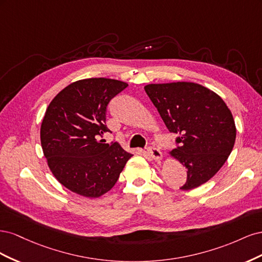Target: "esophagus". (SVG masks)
<instances>
[{
	"mask_svg": "<svg viewBox=\"0 0 262 262\" xmlns=\"http://www.w3.org/2000/svg\"><path fill=\"white\" fill-rule=\"evenodd\" d=\"M147 153H148V155L153 158V160H155V161H157V162H160L161 160H162V157H163V155H162V152L160 149H158L157 147H155V146H149L148 148H147Z\"/></svg>",
	"mask_w": 262,
	"mask_h": 262,
	"instance_id": "1",
	"label": "esophagus"
}]
</instances>
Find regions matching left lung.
Instances as JSON below:
<instances>
[{
  "instance_id": "8db88e82",
  "label": "left lung",
  "mask_w": 262,
  "mask_h": 262,
  "mask_svg": "<svg viewBox=\"0 0 262 262\" xmlns=\"http://www.w3.org/2000/svg\"><path fill=\"white\" fill-rule=\"evenodd\" d=\"M170 133L177 134L172 156L186 166L190 190L220 170L235 144L234 118L217 94L195 83L149 84L144 87Z\"/></svg>"
}]
</instances>
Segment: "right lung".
<instances>
[{
  "mask_svg": "<svg viewBox=\"0 0 262 262\" xmlns=\"http://www.w3.org/2000/svg\"><path fill=\"white\" fill-rule=\"evenodd\" d=\"M128 84L86 78L62 90L47 108L40 128L45 157L54 177L71 191L98 198L117 182L132 154L118 142L104 143L109 101Z\"/></svg>",
  "mask_w": 262,
  "mask_h": 262,
  "instance_id": "obj_1",
  "label": "right lung"
}]
</instances>
